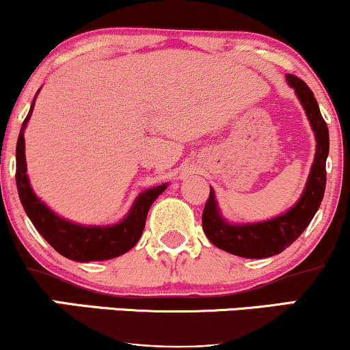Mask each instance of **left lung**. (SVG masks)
<instances>
[{
    "mask_svg": "<svg viewBox=\"0 0 350 350\" xmlns=\"http://www.w3.org/2000/svg\"><path fill=\"white\" fill-rule=\"evenodd\" d=\"M286 80L290 87L295 88L316 136L314 163L311 166L303 196L290 211L275 217V219L234 226L220 215L215 194L211 189V194H208L202 212V228L207 239L220 250L243 256V258H267V256L278 255L284 248L290 247L309 226L324 198L326 159L329 154L327 124L321 115L311 88L296 75L288 74Z\"/></svg>",
    "mask_w": 350,
    "mask_h": 350,
    "instance_id": "left-lung-1",
    "label": "left lung"
}]
</instances>
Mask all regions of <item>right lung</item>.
<instances>
[{"label":"right lung","mask_w":350,"mask_h":350,"mask_svg":"<svg viewBox=\"0 0 350 350\" xmlns=\"http://www.w3.org/2000/svg\"><path fill=\"white\" fill-rule=\"evenodd\" d=\"M34 102L31 103L29 113L23 122L18 144H16V186H18V194L24 211L36 230L47 240V243L55 252L74 262H102V260L115 258V256L131 250L143 234L151 204L158 199V196L167 187V184H161V186L142 192L136 198L128 215L115 226H79V224L69 222V220L54 214L34 194L29 178H27L24 130H26V124L34 110Z\"/></svg>","instance_id":"add662e5"}]
</instances>
